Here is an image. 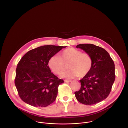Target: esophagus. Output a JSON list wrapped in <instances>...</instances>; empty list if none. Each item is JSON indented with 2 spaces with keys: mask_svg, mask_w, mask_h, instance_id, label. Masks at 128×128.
Wrapping results in <instances>:
<instances>
[{
  "mask_svg": "<svg viewBox=\"0 0 128 128\" xmlns=\"http://www.w3.org/2000/svg\"><path fill=\"white\" fill-rule=\"evenodd\" d=\"M71 82V80H64V82Z\"/></svg>",
  "mask_w": 128,
  "mask_h": 128,
  "instance_id": "1",
  "label": "esophagus"
}]
</instances>
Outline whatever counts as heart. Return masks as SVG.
I'll use <instances>...</instances> for the list:
<instances>
[{
    "mask_svg": "<svg viewBox=\"0 0 128 128\" xmlns=\"http://www.w3.org/2000/svg\"><path fill=\"white\" fill-rule=\"evenodd\" d=\"M68 64L70 69L63 72L62 77L74 78L80 76L82 78L88 75L92 69L93 59L88 53L70 48L63 50L60 57L52 56L48 63L50 69L56 75L61 74Z\"/></svg>",
    "mask_w": 128,
    "mask_h": 128,
    "instance_id": "1",
    "label": "heart"
}]
</instances>
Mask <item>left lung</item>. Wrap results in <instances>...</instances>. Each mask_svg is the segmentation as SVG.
Instances as JSON below:
<instances>
[{
  "mask_svg": "<svg viewBox=\"0 0 128 128\" xmlns=\"http://www.w3.org/2000/svg\"><path fill=\"white\" fill-rule=\"evenodd\" d=\"M76 48L88 53L93 59L89 74L80 81L81 87L74 93L80 103L93 105L105 99L110 94L114 82V63L104 48L93 44H80Z\"/></svg>",
  "mask_w": 128,
  "mask_h": 128,
  "instance_id": "1",
  "label": "left lung"
}]
</instances>
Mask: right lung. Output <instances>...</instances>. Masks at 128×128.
I'll return each mask as SVG.
<instances>
[{
	"label": "right lung",
	"mask_w": 128,
	"mask_h": 128,
	"mask_svg": "<svg viewBox=\"0 0 128 128\" xmlns=\"http://www.w3.org/2000/svg\"><path fill=\"white\" fill-rule=\"evenodd\" d=\"M65 48L43 46L28 51L21 58L16 66L14 84L24 102L35 107H46L56 100L58 88L64 80L51 72L48 63Z\"/></svg>",
	"instance_id": "add662e5"
}]
</instances>
